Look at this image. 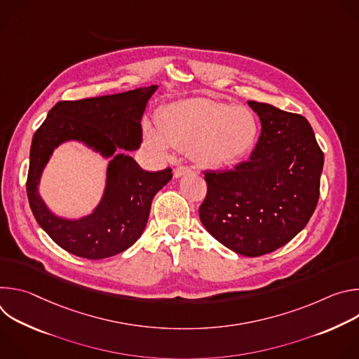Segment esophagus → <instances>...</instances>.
I'll return each instance as SVG.
<instances>
[{"label": "esophagus", "mask_w": 359, "mask_h": 359, "mask_svg": "<svg viewBox=\"0 0 359 359\" xmlns=\"http://www.w3.org/2000/svg\"><path fill=\"white\" fill-rule=\"evenodd\" d=\"M190 172H191V170H190V168H187V166H177V168L175 169L173 175H175V177H182L183 175L190 173Z\"/></svg>", "instance_id": "1"}]
</instances>
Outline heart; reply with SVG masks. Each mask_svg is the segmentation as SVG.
<instances>
[{
    "label": "heart",
    "instance_id": "obj_1",
    "mask_svg": "<svg viewBox=\"0 0 359 359\" xmlns=\"http://www.w3.org/2000/svg\"><path fill=\"white\" fill-rule=\"evenodd\" d=\"M158 130L146 126L144 144L166 155L169 147L190 153L204 168H226L254 149L260 123L245 107L210 99H186L166 107L156 118Z\"/></svg>",
    "mask_w": 359,
    "mask_h": 359
}]
</instances>
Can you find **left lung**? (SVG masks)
I'll list each match as a JSON object with an SVG mask.
<instances>
[{
	"label": "left lung",
	"instance_id": "left-lung-1",
	"mask_svg": "<svg viewBox=\"0 0 359 359\" xmlns=\"http://www.w3.org/2000/svg\"><path fill=\"white\" fill-rule=\"evenodd\" d=\"M262 135L248 161L204 172L208 194L198 215L223 245L247 257L271 252L311 219L320 197L324 153L304 116L248 100Z\"/></svg>",
	"mask_w": 359,
	"mask_h": 359
}]
</instances>
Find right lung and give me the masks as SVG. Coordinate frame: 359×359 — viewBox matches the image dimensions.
Instances as JSON below:
<instances>
[{"label":"right lung","mask_w":359,"mask_h":359,"mask_svg":"<svg viewBox=\"0 0 359 359\" xmlns=\"http://www.w3.org/2000/svg\"><path fill=\"white\" fill-rule=\"evenodd\" d=\"M158 85L123 93L61 100L36 129L27 179L29 208L42 230L60 247L82 259L100 260L128 250L142 236L151 200L172 179V169L146 172L126 150L142 143V116ZM82 141L111 157L104 196L95 210L78 221L58 218L39 196L37 184L50 155L61 142Z\"/></svg>","instance_id":"obj_1"}]
</instances>
